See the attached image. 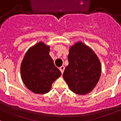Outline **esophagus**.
<instances>
[{
    "label": "esophagus",
    "instance_id": "1",
    "mask_svg": "<svg viewBox=\"0 0 121 121\" xmlns=\"http://www.w3.org/2000/svg\"><path fill=\"white\" fill-rule=\"evenodd\" d=\"M60 70L61 71V73H63V72H64V70H65V66H61V67H60Z\"/></svg>",
    "mask_w": 121,
    "mask_h": 121
}]
</instances>
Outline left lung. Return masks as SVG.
I'll return each instance as SVG.
<instances>
[{"mask_svg":"<svg viewBox=\"0 0 121 121\" xmlns=\"http://www.w3.org/2000/svg\"><path fill=\"white\" fill-rule=\"evenodd\" d=\"M68 60L63 77L70 90L82 95L90 93L101 75V64L97 55L83 42L78 41L70 47Z\"/></svg>","mask_w":121,"mask_h":121,"instance_id":"1","label":"left lung"}]
</instances>
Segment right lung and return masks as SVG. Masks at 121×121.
<instances>
[{"mask_svg":"<svg viewBox=\"0 0 121 121\" xmlns=\"http://www.w3.org/2000/svg\"><path fill=\"white\" fill-rule=\"evenodd\" d=\"M49 46L38 42L26 51L21 64L22 80L35 94L49 92L52 83L61 75L49 55Z\"/></svg>","mask_w":121,"mask_h":121,"instance_id":"1","label":"right lung"}]
</instances>
